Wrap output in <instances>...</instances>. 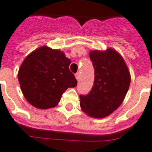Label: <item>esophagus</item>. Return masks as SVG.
Returning a JSON list of instances; mask_svg holds the SVG:
<instances>
[{
	"label": "esophagus",
	"mask_w": 152,
	"mask_h": 152,
	"mask_svg": "<svg viewBox=\"0 0 152 152\" xmlns=\"http://www.w3.org/2000/svg\"><path fill=\"white\" fill-rule=\"evenodd\" d=\"M80 77H81V75H80L79 72H77V73H76V74H75V77H76V79H77V81H79Z\"/></svg>",
	"instance_id": "esophagus-1"
}]
</instances>
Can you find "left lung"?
Instances as JSON below:
<instances>
[{
  "label": "left lung",
  "mask_w": 152,
  "mask_h": 152,
  "mask_svg": "<svg viewBox=\"0 0 152 152\" xmlns=\"http://www.w3.org/2000/svg\"><path fill=\"white\" fill-rule=\"evenodd\" d=\"M89 57L95 70L93 88L80 95V106L93 118L108 116L122 104L130 84V75L124 59L114 49L92 51Z\"/></svg>",
  "instance_id": "left-lung-1"
}]
</instances>
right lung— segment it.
<instances>
[{
	"mask_svg": "<svg viewBox=\"0 0 152 152\" xmlns=\"http://www.w3.org/2000/svg\"><path fill=\"white\" fill-rule=\"evenodd\" d=\"M70 63L63 52L46 46L27 56L18 73L26 100L40 109L56 106L67 88L77 86L75 75L69 69Z\"/></svg>",
	"mask_w": 152,
	"mask_h": 152,
	"instance_id": "right-lung-1",
	"label": "right lung"
}]
</instances>
